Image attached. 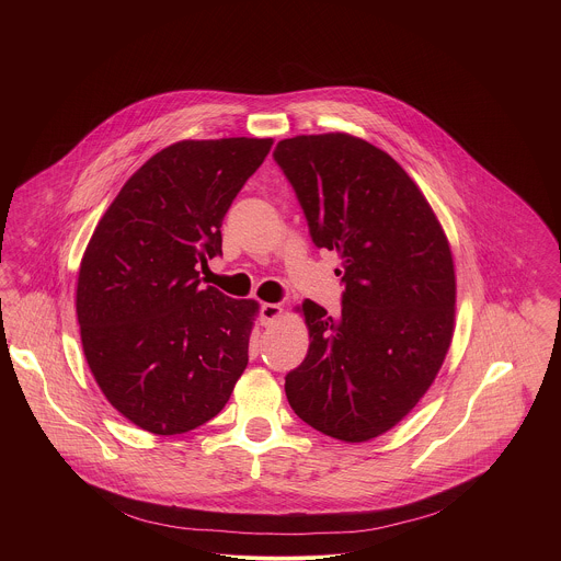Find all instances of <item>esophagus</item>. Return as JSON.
I'll return each instance as SVG.
<instances>
[{"label": "esophagus", "mask_w": 561, "mask_h": 561, "mask_svg": "<svg viewBox=\"0 0 561 561\" xmlns=\"http://www.w3.org/2000/svg\"><path fill=\"white\" fill-rule=\"evenodd\" d=\"M280 311H283V309H280L278 305H270V302H267V305H261V309H259L261 323H263V325H270L272 321H276L280 318Z\"/></svg>", "instance_id": "esophagus-1"}]
</instances>
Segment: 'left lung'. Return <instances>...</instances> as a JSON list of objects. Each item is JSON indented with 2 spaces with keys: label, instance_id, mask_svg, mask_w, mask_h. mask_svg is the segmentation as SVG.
I'll return each instance as SVG.
<instances>
[{
  "label": "left lung",
  "instance_id": "8db88e82",
  "mask_svg": "<svg viewBox=\"0 0 561 561\" xmlns=\"http://www.w3.org/2000/svg\"><path fill=\"white\" fill-rule=\"evenodd\" d=\"M311 240L334 250L341 316L302 311L309 354L285 376L294 412L321 434L363 443L391 430L434 382L454 334L456 274L447 238L398 161L347 134L280 140Z\"/></svg>",
  "mask_w": 561,
  "mask_h": 561
}]
</instances>
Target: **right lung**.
<instances>
[{"label": "right lung", "mask_w": 561, "mask_h": 561, "mask_svg": "<svg viewBox=\"0 0 561 561\" xmlns=\"http://www.w3.org/2000/svg\"><path fill=\"white\" fill-rule=\"evenodd\" d=\"M272 138L183 140L123 185L81 259L78 321L88 367L138 427L170 436L214 419L248 365L254 300L201 289L222 220Z\"/></svg>", "instance_id": "right-lung-1"}]
</instances>
